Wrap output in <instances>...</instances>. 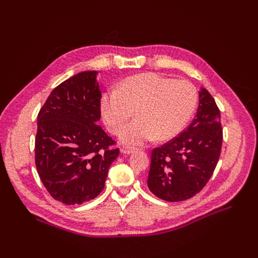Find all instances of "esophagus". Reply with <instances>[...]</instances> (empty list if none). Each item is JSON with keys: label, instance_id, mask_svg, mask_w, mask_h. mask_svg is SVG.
<instances>
[{"label": "esophagus", "instance_id": "1", "mask_svg": "<svg viewBox=\"0 0 258 258\" xmlns=\"http://www.w3.org/2000/svg\"><path fill=\"white\" fill-rule=\"evenodd\" d=\"M139 150L136 149V147H132V146H123L122 149H120V152L123 153V154H132V153H136Z\"/></svg>", "mask_w": 258, "mask_h": 258}]
</instances>
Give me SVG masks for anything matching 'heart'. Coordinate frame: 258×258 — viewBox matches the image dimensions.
Returning a JSON list of instances; mask_svg holds the SVG:
<instances>
[{
  "mask_svg": "<svg viewBox=\"0 0 258 258\" xmlns=\"http://www.w3.org/2000/svg\"><path fill=\"white\" fill-rule=\"evenodd\" d=\"M196 104L193 84L157 73L128 76L116 90L103 93L100 101L103 120L113 135L121 132L135 111L137 119L120 135L123 143L128 145L175 138L187 124Z\"/></svg>",
  "mask_w": 258,
  "mask_h": 258,
  "instance_id": "1",
  "label": "heart"
}]
</instances>
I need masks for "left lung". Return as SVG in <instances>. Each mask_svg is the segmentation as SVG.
<instances>
[{"instance_id":"obj_1","label":"left lung","mask_w":258,"mask_h":258,"mask_svg":"<svg viewBox=\"0 0 258 258\" xmlns=\"http://www.w3.org/2000/svg\"><path fill=\"white\" fill-rule=\"evenodd\" d=\"M221 113L207 90L200 92L193 122L176 138L152 151L147 186L158 199L182 202L204 188L220 160Z\"/></svg>"}]
</instances>
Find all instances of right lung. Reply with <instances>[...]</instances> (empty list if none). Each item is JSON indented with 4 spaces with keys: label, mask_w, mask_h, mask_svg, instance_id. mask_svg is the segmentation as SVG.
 <instances>
[{
    "label": "right lung",
    "mask_w": 258,
    "mask_h": 258,
    "mask_svg": "<svg viewBox=\"0 0 258 258\" xmlns=\"http://www.w3.org/2000/svg\"><path fill=\"white\" fill-rule=\"evenodd\" d=\"M96 74L85 71L62 82L37 115L38 176L53 199L65 205L95 199L119 154L116 143L96 125L102 96Z\"/></svg>",
    "instance_id": "right-lung-1"
}]
</instances>
